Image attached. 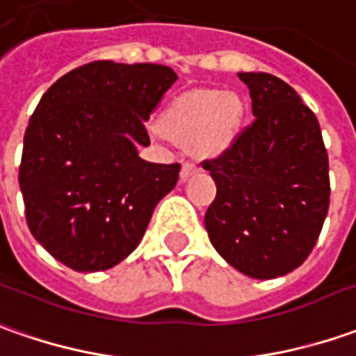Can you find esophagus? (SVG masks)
<instances>
[{
	"mask_svg": "<svg viewBox=\"0 0 356 356\" xmlns=\"http://www.w3.org/2000/svg\"><path fill=\"white\" fill-rule=\"evenodd\" d=\"M197 171H198L197 163H193V161H185V163L181 165V179L185 181V179H188L193 173H197Z\"/></svg>",
	"mask_w": 356,
	"mask_h": 356,
	"instance_id": "esophagus-1",
	"label": "esophagus"
}]
</instances>
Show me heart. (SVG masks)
<instances>
[{
  "mask_svg": "<svg viewBox=\"0 0 356 356\" xmlns=\"http://www.w3.org/2000/svg\"><path fill=\"white\" fill-rule=\"evenodd\" d=\"M241 101L216 89L187 91L169 103L159 117V130L197 154L212 156L232 144L241 122Z\"/></svg>",
  "mask_w": 356,
  "mask_h": 356,
  "instance_id": "1",
  "label": "heart"
}]
</instances>
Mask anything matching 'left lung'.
Segmentation results:
<instances>
[{
    "instance_id": "1",
    "label": "left lung",
    "mask_w": 356,
    "mask_h": 356,
    "mask_svg": "<svg viewBox=\"0 0 356 356\" xmlns=\"http://www.w3.org/2000/svg\"><path fill=\"white\" fill-rule=\"evenodd\" d=\"M255 120L202 168L216 183L204 214L214 249L251 279L300 267L330 209V161L320 122L298 93L270 74L245 72Z\"/></svg>"
}]
</instances>
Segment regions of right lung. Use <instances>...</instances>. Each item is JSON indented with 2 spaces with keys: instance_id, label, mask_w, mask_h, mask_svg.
<instances>
[{
  "instance_id": "obj_1",
  "label": "right lung",
  "mask_w": 356,
  "mask_h": 356,
  "mask_svg": "<svg viewBox=\"0 0 356 356\" xmlns=\"http://www.w3.org/2000/svg\"><path fill=\"white\" fill-rule=\"evenodd\" d=\"M177 74L159 64L97 60L62 76L29 120L19 165L31 234L79 273L118 265L138 248L179 163H149L144 127Z\"/></svg>"
}]
</instances>
